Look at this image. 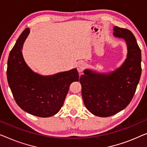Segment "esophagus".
<instances>
[{"label":"esophagus","instance_id":"34e87169","mask_svg":"<svg viewBox=\"0 0 147 147\" xmlns=\"http://www.w3.org/2000/svg\"><path fill=\"white\" fill-rule=\"evenodd\" d=\"M76 68H77L78 71L79 73H82V72L84 71V69H85V64L84 62L82 61H80V62H78L77 65H76Z\"/></svg>","mask_w":147,"mask_h":147}]
</instances>
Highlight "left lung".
I'll return each mask as SVG.
<instances>
[{"mask_svg":"<svg viewBox=\"0 0 147 147\" xmlns=\"http://www.w3.org/2000/svg\"><path fill=\"white\" fill-rule=\"evenodd\" d=\"M113 30L114 36L124 39L127 45L123 64L108 74L86 69L80 78L85 106L99 117H109L125 108L135 94L141 75V51L134 35L117 26Z\"/></svg>","mask_w":147,"mask_h":147,"instance_id":"obj_1","label":"left lung"}]
</instances>
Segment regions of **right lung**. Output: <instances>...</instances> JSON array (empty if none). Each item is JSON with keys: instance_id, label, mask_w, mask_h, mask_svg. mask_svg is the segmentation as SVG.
<instances>
[{"instance_id": "obj_1", "label": "right lung", "mask_w": 147, "mask_h": 147, "mask_svg": "<svg viewBox=\"0 0 147 147\" xmlns=\"http://www.w3.org/2000/svg\"><path fill=\"white\" fill-rule=\"evenodd\" d=\"M29 33V28L24 30L10 52L6 71L8 85L24 111L38 117H51L60 110L70 85L79 80V75L76 69L45 76L34 73L22 52Z\"/></svg>"}]
</instances>
